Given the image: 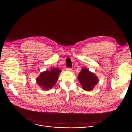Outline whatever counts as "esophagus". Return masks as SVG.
Masks as SVG:
<instances>
[{
  "instance_id": "1",
  "label": "esophagus",
  "mask_w": 132,
  "mask_h": 132,
  "mask_svg": "<svg viewBox=\"0 0 132 132\" xmlns=\"http://www.w3.org/2000/svg\"><path fill=\"white\" fill-rule=\"evenodd\" d=\"M66 70L68 71H71L72 70V69L71 68H67Z\"/></svg>"
}]
</instances>
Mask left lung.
Masks as SVG:
<instances>
[{"label": "left lung", "instance_id": "obj_1", "mask_svg": "<svg viewBox=\"0 0 132 132\" xmlns=\"http://www.w3.org/2000/svg\"><path fill=\"white\" fill-rule=\"evenodd\" d=\"M78 79L82 89L86 91L92 90L99 82L96 75L86 68H83L81 69L78 75Z\"/></svg>", "mask_w": 132, "mask_h": 132}]
</instances>
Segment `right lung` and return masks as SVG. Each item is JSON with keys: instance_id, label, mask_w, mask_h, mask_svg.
Returning a JSON list of instances; mask_svg holds the SVG:
<instances>
[{"instance_id": "1", "label": "right lung", "mask_w": 132, "mask_h": 132, "mask_svg": "<svg viewBox=\"0 0 132 132\" xmlns=\"http://www.w3.org/2000/svg\"><path fill=\"white\" fill-rule=\"evenodd\" d=\"M61 70L59 68H52L42 72L36 78L37 84L44 90L52 89L59 78V75Z\"/></svg>"}]
</instances>
